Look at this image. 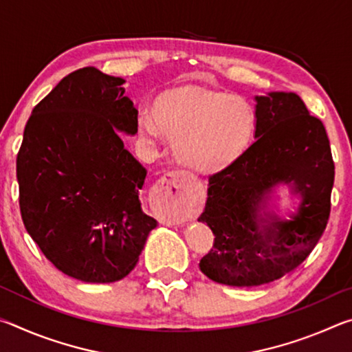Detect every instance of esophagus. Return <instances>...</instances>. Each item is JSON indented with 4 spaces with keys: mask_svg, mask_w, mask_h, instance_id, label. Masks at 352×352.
I'll use <instances>...</instances> for the list:
<instances>
[{
    "mask_svg": "<svg viewBox=\"0 0 352 352\" xmlns=\"http://www.w3.org/2000/svg\"><path fill=\"white\" fill-rule=\"evenodd\" d=\"M184 177L182 172H168L152 188V199L172 222L182 220L184 214Z\"/></svg>",
    "mask_w": 352,
    "mask_h": 352,
    "instance_id": "obj_1",
    "label": "esophagus"
}]
</instances>
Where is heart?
I'll return each instance as SVG.
<instances>
[{
    "label": "heart",
    "mask_w": 352,
    "mask_h": 352,
    "mask_svg": "<svg viewBox=\"0 0 352 352\" xmlns=\"http://www.w3.org/2000/svg\"><path fill=\"white\" fill-rule=\"evenodd\" d=\"M152 119L141 118L138 133L152 142L158 133L174 142L183 168L201 175L223 170L252 141L253 107L237 94L188 87L164 93L152 104Z\"/></svg>",
    "instance_id": "1"
}]
</instances>
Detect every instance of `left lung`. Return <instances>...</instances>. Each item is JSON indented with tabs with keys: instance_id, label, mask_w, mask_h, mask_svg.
I'll return each mask as SVG.
<instances>
[{
	"instance_id": "8db88e82",
	"label": "left lung",
	"mask_w": 352,
	"mask_h": 352,
	"mask_svg": "<svg viewBox=\"0 0 352 352\" xmlns=\"http://www.w3.org/2000/svg\"><path fill=\"white\" fill-rule=\"evenodd\" d=\"M254 102L256 141L210 177L199 217L214 233L200 270L234 287L275 281L311 254L329 219L336 174L323 122L298 94L270 91ZM279 186L298 199L287 218L272 204Z\"/></svg>"
}]
</instances>
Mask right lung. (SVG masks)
<instances>
[{
    "label": "right lung",
    "instance_id": "add662e5",
    "mask_svg": "<svg viewBox=\"0 0 352 352\" xmlns=\"http://www.w3.org/2000/svg\"><path fill=\"white\" fill-rule=\"evenodd\" d=\"M124 79L87 67L32 110L16 157L29 236L65 275L115 283L135 269L157 220L142 212L147 170L119 133H138Z\"/></svg>",
    "mask_w": 352,
    "mask_h": 352
}]
</instances>
